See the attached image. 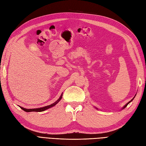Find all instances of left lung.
<instances>
[{
	"instance_id": "1",
	"label": "left lung",
	"mask_w": 146,
	"mask_h": 146,
	"mask_svg": "<svg viewBox=\"0 0 146 146\" xmlns=\"http://www.w3.org/2000/svg\"><path fill=\"white\" fill-rule=\"evenodd\" d=\"M132 100H133V99H132V100H131V101H130V102H128V103H127V104H126V105H125V106H124V107H123V108H125V107H127V105H128V104H129V103H130V102H131V101H132Z\"/></svg>"
}]
</instances>
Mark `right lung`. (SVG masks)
<instances>
[{
	"label": "right lung",
	"instance_id": "right-lung-1",
	"mask_svg": "<svg viewBox=\"0 0 146 146\" xmlns=\"http://www.w3.org/2000/svg\"><path fill=\"white\" fill-rule=\"evenodd\" d=\"M61 98H62V95H61V96H60V98H59V99H58L55 102H54V104H51V105H47V106H46V107H42V108H34V109H26V108H23V107H21V109L22 110H23L24 111H26V112H32V111H36V112H41V111H44V110H47V109H48V108H51V107H54V105H55L57 103H58L59 102V101L61 99Z\"/></svg>",
	"mask_w": 146,
	"mask_h": 146
}]
</instances>
